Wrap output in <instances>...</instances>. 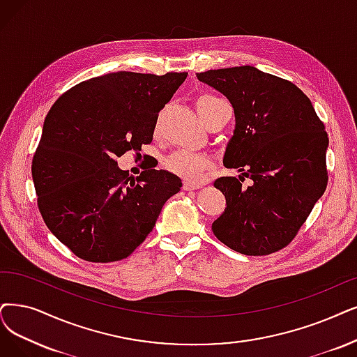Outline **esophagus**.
<instances>
[{
	"label": "esophagus",
	"mask_w": 357,
	"mask_h": 357,
	"mask_svg": "<svg viewBox=\"0 0 357 357\" xmlns=\"http://www.w3.org/2000/svg\"><path fill=\"white\" fill-rule=\"evenodd\" d=\"M201 186H199V184H195V183H188V181H184V184H183V189L184 190H196V189H199Z\"/></svg>",
	"instance_id": "esophagus-1"
}]
</instances>
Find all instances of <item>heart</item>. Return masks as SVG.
I'll list each match as a JSON object with an SVG mask.
<instances>
[{
  "label": "heart",
  "mask_w": 357,
  "mask_h": 357,
  "mask_svg": "<svg viewBox=\"0 0 357 357\" xmlns=\"http://www.w3.org/2000/svg\"><path fill=\"white\" fill-rule=\"evenodd\" d=\"M220 102L222 101L217 96H212V95L199 96L196 101V109L199 112V116H201V120L204 121V119ZM164 164L169 173L181 177L184 181L195 183V184L201 183L205 178L206 171L212 167V162L208 156L201 153L186 152V151H178V152L171 153Z\"/></svg>",
  "instance_id": "obj_1"
}]
</instances>
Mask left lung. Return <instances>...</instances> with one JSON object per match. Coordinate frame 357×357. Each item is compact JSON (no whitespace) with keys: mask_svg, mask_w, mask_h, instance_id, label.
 <instances>
[{"mask_svg":"<svg viewBox=\"0 0 357 357\" xmlns=\"http://www.w3.org/2000/svg\"><path fill=\"white\" fill-rule=\"evenodd\" d=\"M196 77L234 109L222 164L252 180L248 190L236 177L213 181L225 209L212 233L238 253L277 252L294 238L326 189L325 127L296 84L256 67L208 70Z\"/></svg>","mask_w":357,"mask_h":357,"instance_id":"1","label":"left lung"}]
</instances>
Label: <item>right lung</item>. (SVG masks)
<instances>
[{"instance_id": "1", "label": "right lung", "mask_w": 357, "mask_h": 357, "mask_svg": "<svg viewBox=\"0 0 357 357\" xmlns=\"http://www.w3.org/2000/svg\"><path fill=\"white\" fill-rule=\"evenodd\" d=\"M186 77L108 73L76 84L50 109L32 161L38 206L80 259L127 258L180 192L181 180L169 171L145 168L132 180L116 158L151 144L158 112Z\"/></svg>"}]
</instances>
